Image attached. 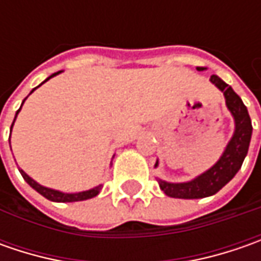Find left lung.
<instances>
[{"label": "left lung", "instance_id": "obj_1", "mask_svg": "<svg viewBox=\"0 0 261 261\" xmlns=\"http://www.w3.org/2000/svg\"><path fill=\"white\" fill-rule=\"evenodd\" d=\"M205 69L206 68L203 66H197V71H205ZM211 83L224 93L226 107L234 117V123H236L234 134L229 139L225 151L219 156V160L209 170L195 177L193 180L185 181V183H170L166 180L156 178L161 190L170 197L202 199V197L215 195L216 192H219L226 183H229L234 178V175L241 168L243 161L248 152L253 126H251V119H250L247 107L240 98V95L219 76H211ZM156 167H158V160L155 163V168Z\"/></svg>", "mask_w": 261, "mask_h": 261}]
</instances>
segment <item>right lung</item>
Segmentation results:
<instances>
[{"instance_id":"1","label":"right lung","mask_w":261,"mask_h":261,"mask_svg":"<svg viewBox=\"0 0 261 261\" xmlns=\"http://www.w3.org/2000/svg\"><path fill=\"white\" fill-rule=\"evenodd\" d=\"M59 72H61V71H59ZM59 72L52 74V75L49 76V78H46L45 81L50 80L52 76L58 75ZM45 81H43V83H45ZM43 83H42V84H43ZM42 84H40V86H42ZM37 87H36V88H37ZM36 88H33V90H32V93L35 91ZM25 98H27V97H25ZM25 98L23 100V103L25 101ZM23 103H21V106H23ZM20 110H21V107L17 110L15 117H17V115H18V112H20ZM15 117H14V122H15ZM14 122H13V125H14ZM13 125H11V129H13ZM18 170H20V174L23 175V178H24L25 181L30 185V187H33L37 193H40V195L43 196V197H46L47 200H52V202H80V200H87V199H91V197H94V196L98 195V193H100V190H101V187H103L101 185H98V186H95V187H93V189H90V190H86V192H78V193H65V192H59V190H55V189H49V187H45V186L39 185V183H37V181H35V180H33L30 175L25 174L21 168H18Z\"/></svg>"}]
</instances>
